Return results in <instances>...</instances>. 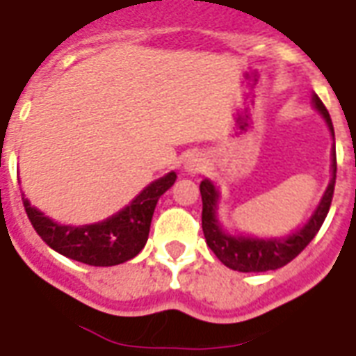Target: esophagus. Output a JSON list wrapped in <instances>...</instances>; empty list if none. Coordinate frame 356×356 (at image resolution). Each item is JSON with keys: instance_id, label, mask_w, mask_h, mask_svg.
<instances>
[{"instance_id": "34e87169", "label": "esophagus", "mask_w": 356, "mask_h": 356, "mask_svg": "<svg viewBox=\"0 0 356 356\" xmlns=\"http://www.w3.org/2000/svg\"><path fill=\"white\" fill-rule=\"evenodd\" d=\"M205 168V160L202 158V154H192V156L186 158L185 162V171H188L191 175H196V173H202Z\"/></svg>"}]
</instances>
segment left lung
<instances>
[{
	"instance_id": "8db88e82",
	"label": "left lung",
	"mask_w": 356,
	"mask_h": 356,
	"mask_svg": "<svg viewBox=\"0 0 356 356\" xmlns=\"http://www.w3.org/2000/svg\"><path fill=\"white\" fill-rule=\"evenodd\" d=\"M313 105L328 124V130L332 131L334 126L330 115L326 111L325 104L318 99L317 94H313ZM336 149L332 151V179L326 186L323 198L318 202L317 209L313 211L309 220L302 228L294 230L286 238H251V236H232L222 230V226L217 218V202L218 191L209 179H204L200 183V194H202V228H204L205 241L209 249L215 252L220 262L232 270L238 272H270L289 264L292 259H296L304 251L307 243L317 236L318 228L325 222L330 204H332L334 185H336Z\"/></svg>"
}]
</instances>
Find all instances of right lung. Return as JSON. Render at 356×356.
Segmentation results:
<instances>
[{
	"mask_svg": "<svg viewBox=\"0 0 356 356\" xmlns=\"http://www.w3.org/2000/svg\"><path fill=\"white\" fill-rule=\"evenodd\" d=\"M175 171L145 186L130 205L102 222L67 226L54 222L24 198L22 202L41 239L60 254L88 266H117L134 259L143 249L151 230L158 198L175 183Z\"/></svg>",
	"mask_w": 356,
	"mask_h": 356,
	"instance_id": "obj_1",
	"label": "right lung"
}]
</instances>
